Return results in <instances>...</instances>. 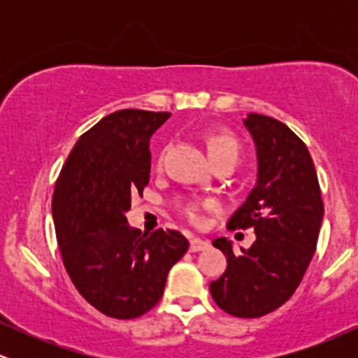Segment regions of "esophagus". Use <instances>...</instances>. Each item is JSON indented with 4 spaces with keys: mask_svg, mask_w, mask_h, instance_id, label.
<instances>
[{
    "mask_svg": "<svg viewBox=\"0 0 358 358\" xmlns=\"http://www.w3.org/2000/svg\"><path fill=\"white\" fill-rule=\"evenodd\" d=\"M208 248H210V242L200 239V237H193V239L190 241V250H192V252H200V250L208 249Z\"/></svg>",
    "mask_w": 358,
    "mask_h": 358,
    "instance_id": "obj_1",
    "label": "esophagus"
}]
</instances>
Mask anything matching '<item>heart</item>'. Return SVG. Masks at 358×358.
Returning <instances> with one entry per match:
<instances>
[{
  "label": "heart",
  "instance_id": "obj_1",
  "mask_svg": "<svg viewBox=\"0 0 358 358\" xmlns=\"http://www.w3.org/2000/svg\"><path fill=\"white\" fill-rule=\"evenodd\" d=\"M207 148L210 158H215V156L224 155V153H234L237 156V146L236 138L232 134L225 133V131H215V133H210L207 138ZM162 163V158L158 159V165ZM207 207L205 202H199V200H188V202L183 203V212L185 215L188 217L192 222H200L202 220V210Z\"/></svg>",
  "mask_w": 358,
  "mask_h": 358
}]
</instances>
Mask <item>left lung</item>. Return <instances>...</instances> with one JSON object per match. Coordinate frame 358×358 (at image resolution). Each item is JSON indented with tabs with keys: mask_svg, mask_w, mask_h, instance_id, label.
<instances>
[{
	"mask_svg": "<svg viewBox=\"0 0 358 358\" xmlns=\"http://www.w3.org/2000/svg\"><path fill=\"white\" fill-rule=\"evenodd\" d=\"M257 153V183L229 220V229L254 227L256 241L234 252L232 242H212L227 257V269L210 282L220 310L259 318L293 296L313 257L323 220L318 176L305 143L278 119H244Z\"/></svg>",
	"mask_w": 358,
	"mask_h": 358,
	"instance_id": "left-lung-1",
	"label": "left lung"
}]
</instances>
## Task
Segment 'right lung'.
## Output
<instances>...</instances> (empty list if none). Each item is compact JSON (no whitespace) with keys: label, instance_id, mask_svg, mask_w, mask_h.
Returning <instances> with one entry per match:
<instances>
[{"label":"right lung","instance_id":"add662e5","mask_svg":"<svg viewBox=\"0 0 358 358\" xmlns=\"http://www.w3.org/2000/svg\"><path fill=\"white\" fill-rule=\"evenodd\" d=\"M170 116L122 109L102 117L79 138L57 178L52 213L62 261L82 298L110 318L148 313L188 249L178 231L148 236L126 219L131 199L150 182V138Z\"/></svg>","mask_w":358,"mask_h":358}]
</instances>
